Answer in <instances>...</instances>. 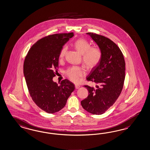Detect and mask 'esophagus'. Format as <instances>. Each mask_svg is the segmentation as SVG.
<instances>
[{
	"label": "esophagus",
	"instance_id": "1",
	"mask_svg": "<svg viewBox=\"0 0 150 150\" xmlns=\"http://www.w3.org/2000/svg\"><path fill=\"white\" fill-rule=\"evenodd\" d=\"M80 87H81V86H79V85H78V84H75V88H76V89H79Z\"/></svg>",
	"mask_w": 150,
	"mask_h": 150
}]
</instances>
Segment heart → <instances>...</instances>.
Masks as SVG:
<instances>
[{"instance_id":"heart-1","label":"heart","mask_w":150,"mask_h":150,"mask_svg":"<svg viewBox=\"0 0 150 150\" xmlns=\"http://www.w3.org/2000/svg\"><path fill=\"white\" fill-rule=\"evenodd\" d=\"M74 46L77 52L82 55V62L86 69H91L99 64L102 58V52L100 47L91 46L90 43L84 38L78 39L74 43ZM67 49V46H64L61 50L59 55L60 60L64 58ZM85 73L84 69L79 66L70 67L65 72L67 77L76 83L79 81Z\"/></svg>"}]
</instances>
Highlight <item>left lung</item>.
Returning <instances> with one entry per match:
<instances>
[{
  "instance_id": "1",
  "label": "left lung",
  "mask_w": 150,
  "mask_h": 150,
  "mask_svg": "<svg viewBox=\"0 0 150 150\" xmlns=\"http://www.w3.org/2000/svg\"><path fill=\"white\" fill-rule=\"evenodd\" d=\"M102 52L99 64L92 69L88 81H93L96 88L84 86L89 94L81 101V106L93 115H102L112 106L123 89L125 63L124 56L116 43L107 37L94 33H87Z\"/></svg>"
}]
</instances>
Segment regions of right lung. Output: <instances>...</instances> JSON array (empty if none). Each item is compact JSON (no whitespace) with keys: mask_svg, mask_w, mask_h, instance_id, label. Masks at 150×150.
I'll use <instances>...</instances> for the list:
<instances>
[{"mask_svg":"<svg viewBox=\"0 0 150 150\" xmlns=\"http://www.w3.org/2000/svg\"><path fill=\"white\" fill-rule=\"evenodd\" d=\"M73 32L44 37L30 47L23 64V73L30 97L41 110L54 113L62 109L74 90L65 79L59 86L52 81L59 68L60 51Z\"/></svg>","mask_w":150,"mask_h":150,"instance_id":"1","label":"right lung"}]
</instances>
